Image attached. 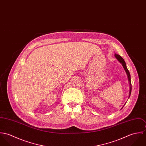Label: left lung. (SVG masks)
<instances>
[{"mask_svg": "<svg viewBox=\"0 0 146 146\" xmlns=\"http://www.w3.org/2000/svg\"><path fill=\"white\" fill-rule=\"evenodd\" d=\"M115 57L117 59V60L121 64H122V66L123 67H124V70H125V72L126 73V75L127 76V79H128V81H129V86H130V91H129V98L130 97V94H131V78H130V72L129 71V70H127V67H126V63H125V61L124 60V59L119 54H115ZM126 104L125 103L124 105ZM124 105L123 106V107L124 106ZM123 107L121 108V109L123 108Z\"/></svg>", "mask_w": 146, "mask_h": 146, "instance_id": "1", "label": "left lung"}]
</instances>
